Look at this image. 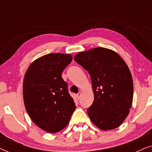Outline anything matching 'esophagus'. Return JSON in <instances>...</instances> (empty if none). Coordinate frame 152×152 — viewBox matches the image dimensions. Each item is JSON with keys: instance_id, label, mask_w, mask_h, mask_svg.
I'll return each instance as SVG.
<instances>
[{"instance_id": "esophagus-1", "label": "esophagus", "mask_w": 152, "mask_h": 152, "mask_svg": "<svg viewBox=\"0 0 152 152\" xmlns=\"http://www.w3.org/2000/svg\"><path fill=\"white\" fill-rule=\"evenodd\" d=\"M81 95H82V93L81 92H79V93H77V95H76V97H77V98L78 99L80 98V97H81Z\"/></svg>"}]
</instances>
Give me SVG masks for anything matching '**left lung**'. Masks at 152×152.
Returning <instances> with one entry per match:
<instances>
[{
  "mask_svg": "<svg viewBox=\"0 0 152 152\" xmlns=\"http://www.w3.org/2000/svg\"><path fill=\"white\" fill-rule=\"evenodd\" d=\"M74 59L91 76L94 94L87 110L91 120L104 131L118 127L129 115L134 95L126 64L117 53L104 48L79 53Z\"/></svg>",
  "mask_w": 152,
  "mask_h": 152,
  "instance_id": "8db88e82",
  "label": "left lung"
}]
</instances>
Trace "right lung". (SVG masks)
Returning <instances> with one entry per match:
<instances>
[{"instance_id": "obj_1", "label": "right lung", "mask_w": 152, "mask_h": 152, "mask_svg": "<svg viewBox=\"0 0 152 152\" xmlns=\"http://www.w3.org/2000/svg\"><path fill=\"white\" fill-rule=\"evenodd\" d=\"M72 59L71 55H45L33 61L25 75L23 94L26 111L34 124L46 132L65 128L76 109L61 77Z\"/></svg>"}]
</instances>
